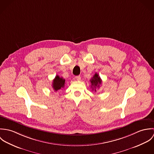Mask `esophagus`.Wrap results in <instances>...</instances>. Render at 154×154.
Returning a JSON list of instances; mask_svg holds the SVG:
<instances>
[{"mask_svg":"<svg viewBox=\"0 0 154 154\" xmlns=\"http://www.w3.org/2000/svg\"><path fill=\"white\" fill-rule=\"evenodd\" d=\"M75 78H76V79L77 81H80V80H81V76H76L75 77Z\"/></svg>","mask_w":154,"mask_h":154,"instance_id":"esophagus-1","label":"esophagus"}]
</instances>
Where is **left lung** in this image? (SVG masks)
I'll list each match as a JSON object with an SVG mask.
<instances>
[{"instance_id":"obj_1","label":"left lung","mask_w":154,"mask_h":154,"mask_svg":"<svg viewBox=\"0 0 154 154\" xmlns=\"http://www.w3.org/2000/svg\"><path fill=\"white\" fill-rule=\"evenodd\" d=\"M90 82H91V88H92V90L94 91H94L96 92L97 90H96V88H99L100 87V85L101 84V82H102V81L101 79V78L98 76V73H95L93 77L91 78V79L90 80Z\"/></svg>"}]
</instances>
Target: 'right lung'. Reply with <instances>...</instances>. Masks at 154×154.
Wrapping results in <instances>:
<instances>
[{
    "label": "right lung",
    "instance_id": "obj_1",
    "mask_svg": "<svg viewBox=\"0 0 154 154\" xmlns=\"http://www.w3.org/2000/svg\"><path fill=\"white\" fill-rule=\"evenodd\" d=\"M65 83V79L63 78H60L59 76L56 75L55 78L53 81L52 87L55 91H57L58 90L61 89L62 88H64Z\"/></svg>",
    "mask_w": 154,
    "mask_h": 154
}]
</instances>
